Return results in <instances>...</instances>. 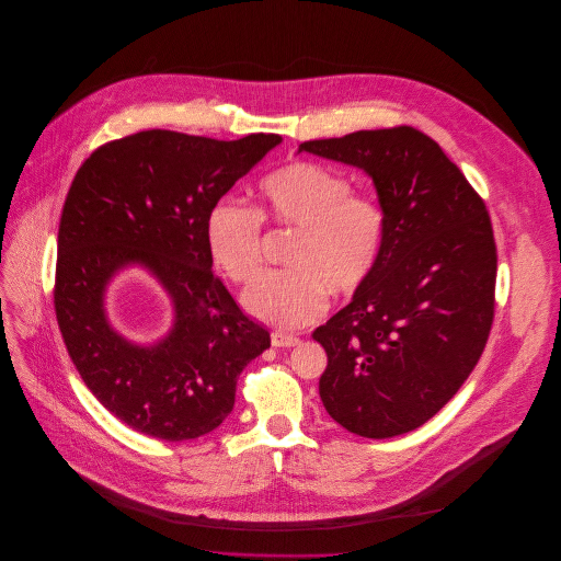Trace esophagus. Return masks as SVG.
<instances>
[{
	"instance_id": "esophagus-1",
	"label": "esophagus",
	"mask_w": 561,
	"mask_h": 561,
	"mask_svg": "<svg viewBox=\"0 0 561 561\" xmlns=\"http://www.w3.org/2000/svg\"><path fill=\"white\" fill-rule=\"evenodd\" d=\"M272 345L274 347H296V345H300V339H298V335H291V333L274 331L272 333Z\"/></svg>"
}]
</instances>
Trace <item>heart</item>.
Masks as SVG:
<instances>
[{"label": "heart", "instance_id": "heart-1", "mask_svg": "<svg viewBox=\"0 0 561 561\" xmlns=\"http://www.w3.org/2000/svg\"><path fill=\"white\" fill-rule=\"evenodd\" d=\"M352 190L341 172L294 159L263 176L259 209L234 198L209 207L207 250L239 285H252L263 272V220L296 230L287 256L291 270L265 276L245 294L250 313L298 329L324 313L327 291L350 298L369 283L385 252L389 218L378 198Z\"/></svg>", "mask_w": 561, "mask_h": 561}]
</instances>
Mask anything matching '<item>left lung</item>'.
Returning <instances> with one entry per match:
<instances>
[{
	"mask_svg": "<svg viewBox=\"0 0 561 561\" xmlns=\"http://www.w3.org/2000/svg\"><path fill=\"white\" fill-rule=\"evenodd\" d=\"M298 150L363 168L389 218L369 283L313 331L327 352L320 400L356 435L409 433L458 393L486 347L497 278L489 209L460 168L411 126Z\"/></svg>",
	"mask_w": 561,
	"mask_h": 561,
	"instance_id": "8db88e82",
	"label": "left lung"
}]
</instances>
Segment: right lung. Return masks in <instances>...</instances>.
Masks as SVG:
<instances>
[{"mask_svg":"<svg viewBox=\"0 0 561 561\" xmlns=\"http://www.w3.org/2000/svg\"><path fill=\"white\" fill-rule=\"evenodd\" d=\"M276 144L263 133L218 141L144 130L99 146L75 174L57 237V324L92 396L144 435L214 431L234 409L241 371L272 343L211 272L205 218ZM133 262L178 309L173 333L150 351L119 340L102 311L108 280Z\"/></svg>","mask_w":561,"mask_h":561,"instance_id":"1","label":"right lung"}]
</instances>
